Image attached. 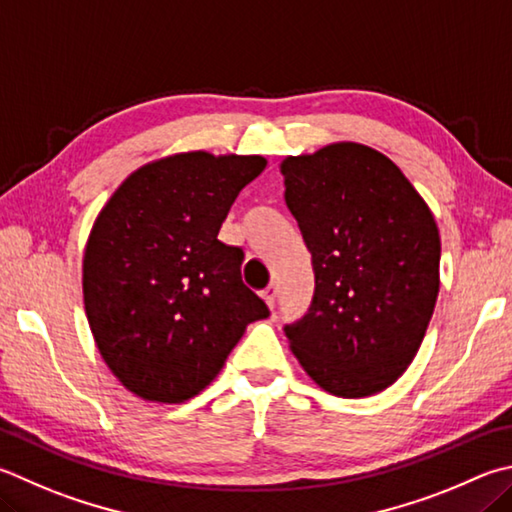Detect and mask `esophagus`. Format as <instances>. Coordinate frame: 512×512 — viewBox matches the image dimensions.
<instances>
[{"label": "esophagus", "mask_w": 512, "mask_h": 512, "mask_svg": "<svg viewBox=\"0 0 512 512\" xmlns=\"http://www.w3.org/2000/svg\"><path fill=\"white\" fill-rule=\"evenodd\" d=\"M262 297H264V302L268 304V309H273L275 306V300H277V286L273 284V286H268L266 291L262 293Z\"/></svg>", "instance_id": "obj_1"}]
</instances>
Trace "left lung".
Masks as SVG:
<instances>
[{
	"mask_svg": "<svg viewBox=\"0 0 512 512\" xmlns=\"http://www.w3.org/2000/svg\"><path fill=\"white\" fill-rule=\"evenodd\" d=\"M280 172L315 271L311 309L284 329L288 345L324 392L374 396L412 365L434 313L432 210L401 167L362 143L284 156Z\"/></svg>",
	"mask_w": 512,
	"mask_h": 512,
	"instance_id": "1",
	"label": "left lung"
}]
</instances>
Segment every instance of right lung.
Here are the masks:
<instances>
[{
  "label": "right lung",
  "mask_w": 512,
  "mask_h": 512,
  "mask_svg": "<svg viewBox=\"0 0 512 512\" xmlns=\"http://www.w3.org/2000/svg\"><path fill=\"white\" fill-rule=\"evenodd\" d=\"M259 154L163 156L118 185L91 226L82 297L91 336L125 389L150 403L203 392L266 304L241 282L244 253L217 239Z\"/></svg>",
  "instance_id": "obj_1"
}]
</instances>
